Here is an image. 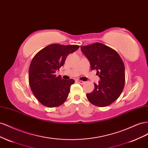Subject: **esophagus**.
<instances>
[{
  "mask_svg": "<svg viewBox=\"0 0 148 148\" xmlns=\"http://www.w3.org/2000/svg\"><path fill=\"white\" fill-rule=\"evenodd\" d=\"M77 82L78 83H79V84H84V83H85L84 82L82 81V80H79V79H77Z\"/></svg>",
  "mask_w": 148,
  "mask_h": 148,
  "instance_id": "1",
  "label": "esophagus"
}]
</instances>
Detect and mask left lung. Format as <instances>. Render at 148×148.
<instances>
[{
    "label": "left lung",
    "instance_id": "left-lung-1",
    "mask_svg": "<svg viewBox=\"0 0 148 148\" xmlns=\"http://www.w3.org/2000/svg\"><path fill=\"white\" fill-rule=\"evenodd\" d=\"M81 50L90 63L91 70H97L99 84L86 94L88 101L98 107H106L117 100L125 84V66L119 53L113 49L96 42L81 46Z\"/></svg>",
    "mask_w": 148,
    "mask_h": 148
}]
</instances>
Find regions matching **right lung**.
I'll list each match as a JSON object with an SVG mask.
<instances>
[{"label": "right lung", "instance_id": "right-lung-1", "mask_svg": "<svg viewBox=\"0 0 148 148\" xmlns=\"http://www.w3.org/2000/svg\"><path fill=\"white\" fill-rule=\"evenodd\" d=\"M79 47L78 45L50 44L38 52L31 60L29 83L33 95L44 106L55 107L66 101L73 79L56 77V71L63 66L66 57Z\"/></svg>", "mask_w": 148, "mask_h": 148}]
</instances>
